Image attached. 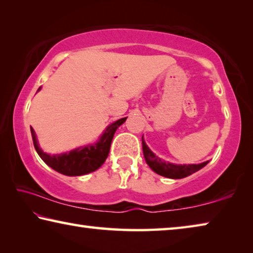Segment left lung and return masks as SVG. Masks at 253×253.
<instances>
[{
	"label": "left lung",
	"mask_w": 253,
	"mask_h": 253,
	"mask_svg": "<svg viewBox=\"0 0 253 253\" xmlns=\"http://www.w3.org/2000/svg\"><path fill=\"white\" fill-rule=\"evenodd\" d=\"M142 144H143V153L145 161L148 164L154 172L158 175H162L164 177L169 178H184L186 176H190L191 174L198 172L201 169H203L205 165L208 164L209 161L201 163V164H173V163L165 162L164 160H161L160 157L156 156L149 147L145 143L144 138L142 137Z\"/></svg>",
	"instance_id": "obj_1"
}]
</instances>
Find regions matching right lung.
<instances>
[{"label": "right lung", "mask_w": 253, "mask_h": 253, "mask_svg": "<svg viewBox=\"0 0 253 253\" xmlns=\"http://www.w3.org/2000/svg\"><path fill=\"white\" fill-rule=\"evenodd\" d=\"M41 87L38 89L40 91ZM127 117L118 119L106 128L96 143L84 145L70 152L61 154H48L42 151L38 143L36 131L31 127V135L34 148L46 165L67 176H80L88 173L95 172L104 164L108 157L111 140L114 138L117 128L126 122Z\"/></svg>", "instance_id": "add662e5"}]
</instances>
